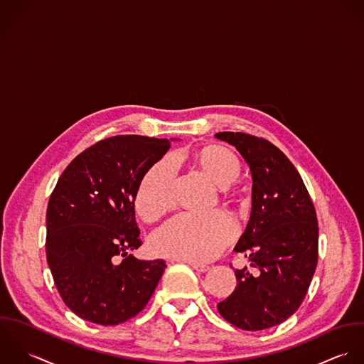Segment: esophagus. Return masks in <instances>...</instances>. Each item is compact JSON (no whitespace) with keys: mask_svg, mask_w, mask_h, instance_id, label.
Masks as SVG:
<instances>
[{"mask_svg":"<svg viewBox=\"0 0 364 364\" xmlns=\"http://www.w3.org/2000/svg\"><path fill=\"white\" fill-rule=\"evenodd\" d=\"M187 264H190L196 272H198V273H205L210 267L208 266H205V264H200V263H196V262H186Z\"/></svg>","mask_w":364,"mask_h":364,"instance_id":"34e87169","label":"esophagus"}]
</instances>
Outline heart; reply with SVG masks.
Masks as SVG:
<instances>
[{"mask_svg": "<svg viewBox=\"0 0 364 364\" xmlns=\"http://www.w3.org/2000/svg\"><path fill=\"white\" fill-rule=\"evenodd\" d=\"M180 159V154H176ZM193 161L218 186L222 194L235 197L228 184L242 170L239 157L228 147L210 145L193 153ZM177 166L171 157L156 163L139 184L135 207L145 220L164 215L174 203ZM236 235V225L223 213L181 214L159 228L150 237V249L161 257L204 263L217 257Z\"/></svg>", "mask_w": 364, "mask_h": 364, "instance_id": "1", "label": "heart"}]
</instances>
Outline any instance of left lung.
Listing matches in <instances>:
<instances>
[{"label":"left lung","mask_w":364,"mask_h":364,"mask_svg":"<svg viewBox=\"0 0 364 364\" xmlns=\"http://www.w3.org/2000/svg\"><path fill=\"white\" fill-rule=\"evenodd\" d=\"M235 146L252 174V213L235 252L247 267L235 270V291L218 304L219 314L245 331L276 326L299 308L318 263V219L306 187L287 156L263 138L219 132Z\"/></svg>","instance_id":"obj_1"}]
</instances>
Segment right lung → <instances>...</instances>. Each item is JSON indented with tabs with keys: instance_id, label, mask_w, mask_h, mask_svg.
Segmentation results:
<instances>
[{
	"instance_id": "add662e5",
	"label": "right lung",
	"mask_w": 364,
	"mask_h": 364,
	"mask_svg": "<svg viewBox=\"0 0 364 364\" xmlns=\"http://www.w3.org/2000/svg\"><path fill=\"white\" fill-rule=\"evenodd\" d=\"M171 141L104 139L58 180L46 213L48 264L65 304L88 322L118 325L138 315L163 276L164 260L128 252L142 245L135 220L139 184Z\"/></svg>"
}]
</instances>
